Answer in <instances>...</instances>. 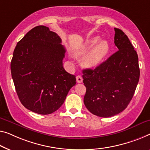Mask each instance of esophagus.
Returning a JSON list of instances; mask_svg holds the SVG:
<instances>
[{"label":"esophagus","mask_w":150,"mask_h":150,"mask_svg":"<svg viewBox=\"0 0 150 150\" xmlns=\"http://www.w3.org/2000/svg\"><path fill=\"white\" fill-rule=\"evenodd\" d=\"M76 80H77V82L79 83L83 82V78L81 75H77L76 77Z\"/></svg>","instance_id":"obj_1"}]
</instances>
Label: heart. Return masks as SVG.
Instances as JSON below:
<instances>
[{
  "label": "heart",
  "mask_w": 150,
  "mask_h": 150,
  "mask_svg": "<svg viewBox=\"0 0 150 150\" xmlns=\"http://www.w3.org/2000/svg\"><path fill=\"white\" fill-rule=\"evenodd\" d=\"M100 41L99 37H94L89 39L79 50L74 53L75 56H79L87 53L82 61L84 67L89 69H95L103 62L105 58L110 52V45L106 40Z\"/></svg>",
  "instance_id": "heart-1"
}]
</instances>
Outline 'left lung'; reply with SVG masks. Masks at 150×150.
I'll list each match as a JSON object with an SVG mask.
<instances>
[{
  "mask_svg": "<svg viewBox=\"0 0 150 150\" xmlns=\"http://www.w3.org/2000/svg\"><path fill=\"white\" fill-rule=\"evenodd\" d=\"M115 31L117 52L94 69L83 70L85 106L93 115L104 118L118 115L127 108L140 75L137 52L121 30Z\"/></svg>",
  "mask_w": 150,
  "mask_h": 150,
  "instance_id": "1",
  "label": "left lung"
}]
</instances>
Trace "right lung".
Returning <instances> with one entry per match:
<instances>
[{
  "mask_svg": "<svg viewBox=\"0 0 150 150\" xmlns=\"http://www.w3.org/2000/svg\"><path fill=\"white\" fill-rule=\"evenodd\" d=\"M48 27L32 29L17 44L11 62V75L21 104L40 115L57 110L76 78L63 68L66 49Z\"/></svg>",
  "mask_w": 150,
  "mask_h": 150,
  "instance_id": "1",
  "label": "right lung"
}]
</instances>
